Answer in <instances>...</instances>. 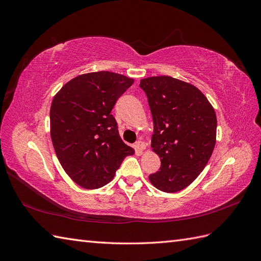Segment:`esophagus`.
Wrapping results in <instances>:
<instances>
[{"label":"esophagus","instance_id":"obj_1","mask_svg":"<svg viewBox=\"0 0 261 261\" xmlns=\"http://www.w3.org/2000/svg\"><path fill=\"white\" fill-rule=\"evenodd\" d=\"M135 146H136V149L138 150L139 152H143L144 150L146 149V144L144 143V141H141V140H138V141H136Z\"/></svg>","mask_w":261,"mask_h":261}]
</instances>
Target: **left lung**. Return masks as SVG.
Masks as SVG:
<instances>
[{
    "mask_svg": "<svg viewBox=\"0 0 261 261\" xmlns=\"http://www.w3.org/2000/svg\"><path fill=\"white\" fill-rule=\"evenodd\" d=\"M153 120L151 147L161 158L159 171L149 175L165 193L181 191L206 167L216 145L217 116L195 86L156 76L141 80Z\"/></svg>",
    "mask_w": 261,
    "mask_h": 261,
    "instance_id": "8db88e82",
    "label": "left lung"
}]
</instances>
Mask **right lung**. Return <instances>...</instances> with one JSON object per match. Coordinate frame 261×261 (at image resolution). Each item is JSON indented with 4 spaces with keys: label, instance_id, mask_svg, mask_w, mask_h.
I'll return each mask as SVG.
<instances>
[{
    "label": "right lung",
    "instance_id": "1",
    "mask_svg": "<svg viewBox=\"0 0 261 261\" xmlns=\"http://www.w3.org/2000/svg\"><path fill=\"white\" fill-rule=\"evenodd\" d=\"M134 80L112 72L75 77L62 87L50 110L51 139L61 165L76 184L94 189L112 180L134 149L120 137L111 114Z\"/></svg>",
    "mask_w": 261,
    "mask_h": 261
}]
</instances>
